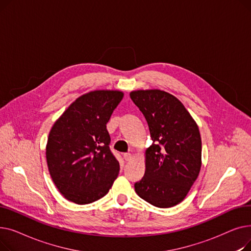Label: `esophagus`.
Returning <instances> with one entry per match:
<instances>
[{"mask_svg": "<svg viewBox=\"0 0 251 251\" xmlns=\"http://www.w3.org/2000/svg\"><path fill=\"white\" fill-rule=\"evenodd\" d=\"M124 160L125 161H131V160H132V154H131V153H124Z\"/></svg>", "mask_w": 251, "mask_h": 251, "instance_id": "obj_1", "label": "esophagus"}]
</instances>
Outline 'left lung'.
Here are the masks:
<instances>
[{
    "label": "left lung",
    "mask_w": 251,
    "mask_h": 251,
    "mask_svg": "<svg viewBox=\"0 0 251 251\" xmlns=\"http://www.w3.org/2000/svg\"><path fill=\"white\" fill-rule=\"evenodd\" d=\"M130 98L148 122L152 144L144 152L146 172L134 184L151 204L167 208L188 194L201 168L199 126L184 104L161 89H137Z\"/></svg>",
    "instance_id": "left-lung-1"
}]
</instances>
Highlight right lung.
<instances>
[{
  "label": "right lung",
  "instance_id": "right-lung-1",
  "mask_svg": "<svg viewBox=\"0 0 251 251\" xmlns=\"http://www.w3.org/2000/svg\"><path fill=\"white\" fill-rule=\"evenodd\" d=\"M123 97L124 92L117 89L89 91L77 98L51 126L47 164L66 200L91 203L113 186L120 166L109 149L105 125Z\"/></svg>",
  "mask_w": 251,
  "mask_h": 251
}]
</instances>
